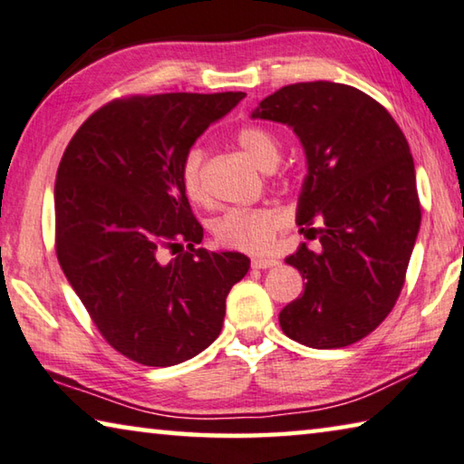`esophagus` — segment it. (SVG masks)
<instances>
[{"label": "esophagus", "instance_id": "obj_1", "mask_svg": "<svg viewBox=\"0 0 464 464\" xmlns=\"http://www.w3.org/2000/svg\"><path fill=\"white\" fill-rule=\"evenodd\" d=\"M279 261L276 259H265V256H256V259L250 261V265H253V269H269V267H276Z\"/></svg>", "mask_w": 464, "mask_h": 464}]
</instances>
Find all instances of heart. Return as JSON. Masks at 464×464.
<instances>
[{"mask_svg":"<svg viewBox=\"0 0 464 464\" xmlns=\"http://www.w3.org/2000/svg\"><path fill=\"white\" fill-rule=\"evenodd\" d=\"M237 141L250 160L263 170L276 169L282 158V141L267 127H242L237 133ZM205 158L208 154L201 146H191L180 160L179 174L182 191L195 203L208 199ZM282 226L284 216L273 208H234L216 219L214 237L226 248L240 250V253H263L273 245Z\"/></svg>","mask_w":464,"mask_h":464,"instance_id":"b5f03b06","label":"heart"}]
</instances>
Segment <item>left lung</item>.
Wrapping results in <instances>:
<instances>
[{"label":"left lung","instance_id":"8db88e82","mask_svg":"<svg viewBox=\"0 0 464 464\" xmlns=\"http://www.w3.org/2000/svg\"><path fill=\"white\" fill-rule=\"evenodd\" d=\"M255 119L290 125L308 160L298 226L308 240L285 259L304 294L279 313L287 337L337 349L370 335L397 302L421 224L415 166L381 102L335 82H300L261 101Z\"/></svg>","mask_w":464,"mask_h":464}]
</instances>
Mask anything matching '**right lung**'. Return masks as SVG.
<instances>
[{
	"label": "right lung",
	"instance_id": "1",
	"mask_svg": "<svg viewBox=\"0 0 464 464\" xmlns=\"http://www.w3.org/2000/svg\"><path fill=\"white\" fill-rule=\"evenodd\" d=\"M245 96L115 98L83 121L59 162L61 269L106 343L143 366H174L214 343L227 292L248 271L245 255L197 246L203 227L179 174L195 140Z\"/></svg>",
	"mask_w": 464,
	"mask_h": 464
}]
</instances>
